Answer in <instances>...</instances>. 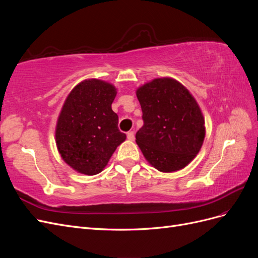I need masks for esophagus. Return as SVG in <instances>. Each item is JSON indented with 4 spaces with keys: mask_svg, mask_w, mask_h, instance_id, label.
<instances>
[{
    "mask_svg": "<svg viewBox=\"0 0 258 258\" xmlns=\"http://www.w3.org/2000/svg\"><path fill=\"white\" fill-rule=\"evenodd\" d=\"M127 138H128L129 141H134V140H135V132L134 131H129L128 134H127Z\"/></svg>",
    "mask_w": 258,
    "mask_h": 258,
    "instance_id": "obj_1",
    "label": "esophagus"
}]
</instances>
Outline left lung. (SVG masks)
<instances>
[{
	"instance_id": "8db88e82",
	"label": "left lung",
	"mask_w": 258,
	"mask_h": 258,
	"mask_svg": "<svg viewBox=\"0 0 258 258\" xmlns=\"http://www.w3.org/2000/svg\"><path fill=\"white\" fill-rule=\"evenodd\" d=\"M144 124L136 142L145 159L160 172H174L196 157L206 136L205 118L185 86L155 79L137 90Z\"/></svg>"
}]
</instances>
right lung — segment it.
<instances>
[{"instance_id": "right-lung-1", "label": "right lung", "mask_w": 258, "mask_h": 258, "mask_svg": "<svg viewBox=\"0 0 258 258\" xmlns=\"http://www.w3.org/2000/svg\"><path fill=\"white\" fill-rule=\"evenodd\" d=\"M116 88L100 80H85L69 93L56 126V144L66 163L86 175L100 173L126 135L112 110Z\"/></svg>"}]
</instances>
